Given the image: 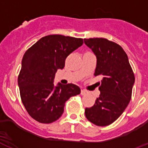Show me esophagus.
Here are the masks:
<instances>
[{"instance_id": "obj_1", "label": "esophagus", "mask_w": 148, "mask_h": 148, "mask_svg": "<svg viewBox=\"0 0 148 148\" xmlns=\"http://www.w3.org/2000/svg\"><path fill=\"white\" fill-rule=\"evenodd\" d=\"M87 92H88L86 91V90H85V89H82L81 92H80V94L83 95H86V94H87Z\"/></svg>"}]
</instances>
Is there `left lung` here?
<instances>
[{"label": "left lung", "instance_id": "obj_1", "mask_svg": "<svg viewBox=\"0 0 148 148\" xmlns=\"http://www.w3.org/2000/svg\"><path fill=\"white\" fill-rule=\"evenodd\" d=\"M84 43L96 56L95 76L102 78L100 95L95 105L85 109L86 117L96 126H108L120 117L131 100L134 73L126 53L117 43L105 38L84 39Z\"/></svg>", "mask_w": 148, "mask_h": 148}]
</instances>
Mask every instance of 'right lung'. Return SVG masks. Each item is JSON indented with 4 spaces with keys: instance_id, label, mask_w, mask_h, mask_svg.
Listing matches in <instances>:
<instances>
[{
    "instance_id": "1",
    "label": "right lung",
    "mask_w": 148,
    "mask_h": 148,
    "mask_svg": "<svg viewBox=\"0 0 148 148\" xmlns=\"http://www.w3.org/2000/svg\"><path fill=\"white\" fill-rule=\"evenodd\" d=\"M82 38L60 34L45 36L25 53L18 77L22 101L32 118L51 123L62 116L65 101L79 95L77 85H54L58 69L64 67L68 56L83 45Z\"/></svg>"
}]
</instances>
